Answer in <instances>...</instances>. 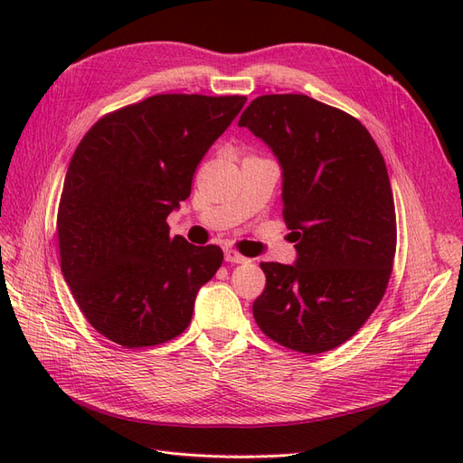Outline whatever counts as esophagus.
Instances as JSON below:
<instances>
[{"mask_svg":"<svg viewBox=\"0 0 463 463\" xmlns=\"http://www.w3.org/2000/svg\"><path fill=\"white\" fill-rule=\"evenodd\" d=\"M226 260L228 262H235V264H245V262H249V259L247 257H243L240 250H235V249H226Z\"/></svg>","mask_w":463,"mask_h":463,"instance_id":"obj_1","label":"esophagus"}]
</instances>
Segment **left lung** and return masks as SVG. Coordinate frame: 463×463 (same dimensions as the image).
<instances>
[{
	"instance_id": "8db88e82",
	"label": "left lung",
	"mask_w": 463,
	"mask_h": 463,
	"mask_svg": "<svg viewBox=\"0 0 463 463\" xmlns=\"http://www.w3.org/2000/svg\"><path fill=\"white\" fill-rule=\"evenodd\" d=\"M284 174V222L296 264L262 262L259 328L293 352L342 345L381 303L396 255L386 164L365 125L305 94H264L240 118Z\"/></svg>"
}]
</instances>
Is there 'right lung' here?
Masks as SVG:
<instances>
[{
	"mask_svg": "<svg viewBox=\"0 0 463 463\" xmlns=\"http://www.w3.org/2000/svg\"><path fill=\"white\" fill-rule=\"evenodd\" d=\"M245 102L156 94L109 111L82 137L55 230L65 282L104 338L152 347L189 326L197 291L223 253L172 237L165 218L189 197L194 170Z\"/></svg>",
	"mask_w": 463,
	"mask_h": 463,
	"instance_id": "add662e5",
	"label": "right lung"
}]
</instances>
